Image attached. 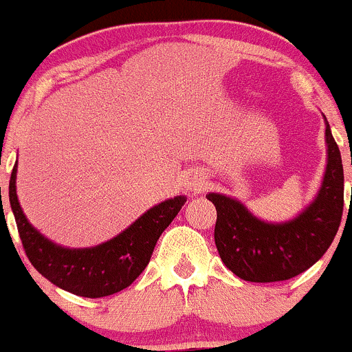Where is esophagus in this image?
<instances>
[{"mask_svg": "<svg viewBox=\"0 0 352 352\" xmlns=\"http://www.w3.org/2000/svg\"><path fill=\"white\" fill-rule=\"evenodd\" d=\"M186 188L190 191H201L203 190V179L198 176H192L186 181Z\"/></svg>", "mask_w": 352, "mask_h": 352, "instance_id": "esophagus-1", "label": "esophagus"}]
</instances>
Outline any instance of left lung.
Here are the masks:
<instances>
[{"label": "left lung", "mask_w": 352, "mask_h": 352, "mask_svg": "<svg viewBox=\"0 0 352 352\" xmlns=\"http://www.w3.org/2000/svg\"><path fill=\"white\" fill-rule=\"evenodd\" d=\"M327 168L317 198L287 223H265L240 201L218 192L214 243L223 263L247 282H280L311 268L331 247L342 218L344 171L339 147L326 120Z\"/></svg>", "instance_id": "1"}]
</instances>
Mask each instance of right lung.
<instances>
[{
  "mask_svg": "<svg viewBox=\"0 0 352 352\" xmlns=\"http://www.w3.org/2000/svg\"><path fill=\"white\" fill-rule=\"evenodd\" d=\"M16 164L10 177V205L32 265L54 285L80 297L99 298L129 287L149 263L161 233L186 203L184 196L162 201L120 235L92 248H63L40 235L21 211L16 196Z\"/></svg>",
  "mask_w": 352,
  "mask_h": 352,
  "instance_id": "add662e5",
  "label": "right lung"
}]
</instances>
